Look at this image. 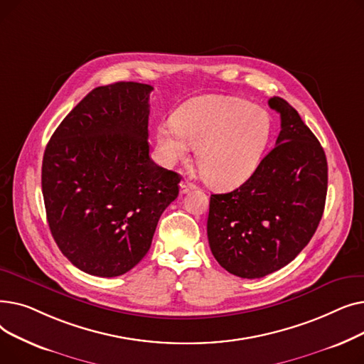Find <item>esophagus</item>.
I'll return each mask as SVG.
<instances>
[{
  "label": "esophagus",
  "mask_w": 364,
  "mask_h": 364,
  "mask_svg": "<svg viewBox=\"0 0 364 364\" xmlns=\"http://www.w3.org/2000/svg\"><path fill=\"white\" fill-rule=\"evenodd\" d=\"M195 188V184H192L190 181H181L180 183V193L181 195H184V193H188V192H192V190Z\"/></svg>",
  "instance_id": "1"
}]
</instances>
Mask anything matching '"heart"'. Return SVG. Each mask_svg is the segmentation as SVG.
Wrapping results in <instances>:
<instances>
[{
    "instance_id": "1",
    "label": "heart",
    "mask_w": 364,
    "mask_h": 364,
    "mask_svg": "<svg viewBox=\"0 0 364 364\" xmlns=\"http://www.w3.org/2000/svg\"><path fill=\"white\" fill-rule=\"evenodd\" d=\"M272 137L265 109L232 95H203L187 102L156 129L161 162L172 166L196 147V162L208 184L233 188L258 168Z\"/></svg>"
}]
</instances>
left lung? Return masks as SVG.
<instances>
[{"instance_id":"1","label":"left lung","mask_w":364,"mask_h":364,"mask_svg":"<svg viewBox=\"0 0 364 364\" xmlns=\"http://www.w3.org/2000/svg\"><path fill=\"white\" fill-rule=\"evenodd\" d=\"M274 149L254 174L230 193L211 195L208 242L228 273L259 279L288 265L321 220L328 192V161L299 113L280 97Z\"/></svg>"}]
</instances>
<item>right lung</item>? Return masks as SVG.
<instances>
[{
    "label": "right lung",
    "mask_w": 364,
    "mask_h": 364,
    "mask_svg": "<svg viewBox=\"0 0 364 364\" xmlns=\"http://www.w3.org/2000/svg\"><path fill=\"white\" fill-rule=\"evenodd\" d=\"M153 87L94 88L51 136L43 196L62 254L91 276L129 272L147 254L158 221L178 196L180 176L149 156Z\"/></svg>",
    "instance_id": "obj_1"
}]
</instances>
